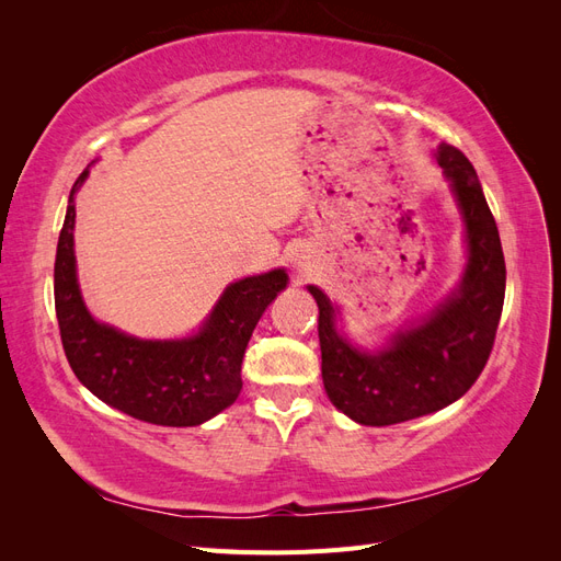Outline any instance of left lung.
Returning <instances> with one entry per match:
<instances>
[{"instance_id":"8db88e82","label":"left lung","mask_w":561,"mask_h":561,"mask_svg":"<svg viewBox=\"0 0 561 561\" xmlns=\"http://www.w3.org/2000/svg\"><path fill=\"white\" fill-rule=\"evenodd\" d=\"M435 159L451 182L466 222L468 264L456 290L416 325L367 353L336 332L339 309L316 285L322 383L336 410L363 426H393L456 402L478 381L494 348L505 297L496 219L461 149L439 145Z\"/></svg>"}]
</instances>
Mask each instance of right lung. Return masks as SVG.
<instances>
[{"instance_id":"obj_1","label":"right lung","mask_w":561,"mask_h":561,"mask_svg":"<svg viewBox=\"0 0 561 561\" xmlns=\"http://www.w3.org/2000/svg\"><path fill=\"white\" fill-rule=\"evenodd\" d=\"M75 182L60 229L54 293L62 348L95 398L157 426H198L239 398L241 365L254 325L287 285L283 268L231 283L203 328L186 339L151 342L98 322L81 299L75 260Z\"/></svg>"}]
</instances>
